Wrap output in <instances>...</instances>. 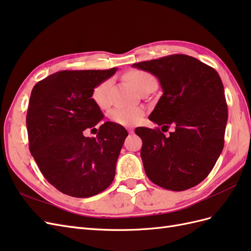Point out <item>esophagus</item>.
<instances>
[{"mask_svg": "<svg viewBox=\"0 0 251 251\" xmlns=\"http://www.w3.org/2000/svg\"><path fill=\"white\" fill-rule=\"evenodd\" d=\"M127 132L130 133V134H133V133H134V128H132V127H127Z\"/></svg>", "mask_w": 251, "mask_h": 251, "instance_id": "1", "label": "esophagus"}]
</instances>
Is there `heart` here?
<instances>
[{"label": "heart", "instance_id": "heart-1", "mask_svg": "<svg viewBox=\"0 0 251 251\" xmlns=\"http://www.w3.org/2000/svg\"><path fill=\"white\" fill-rule=\"evenodd\" d=\"M126 79L140 92L148 86L157 83L156 78L151 73L143 70H132L126 74ZM111 79H107L97 85L92 92V100L100 108H105L109 103V89L111 87ZM111 118L116 124L131 126L138 124L143 116V112L139 108L126 107L116 108L111 112Z\"/></svg>", "mask_w": 251, "mask_h": 251}]
</instances>
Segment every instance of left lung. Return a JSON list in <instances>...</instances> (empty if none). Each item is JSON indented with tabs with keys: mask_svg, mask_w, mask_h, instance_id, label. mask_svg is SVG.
Masks as SVG:
<instances>
[{
	"mask_svg": "<svg viewBox=\"0 0 251 251\" xmlns=\"http://www.w3.org/2000/svg\"><path fill=\"white\" fill-rule=\"evenodd\" d=\"M158 78L163 94L150 120L175 131L139 126L140 156L149 179L170 191L196 186L208 176L224 147L228 110L218 72L193 56L174 54L133 64ZM161 127V128H162Z\"/></svg>",
	"mask_w": 251,
	"mask_h": 251,
	"instance_id": "obj_1",
	"label": "left lung"
}]
</instances>
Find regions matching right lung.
Listing matches in <instances>:
<instances>
[{
  "mask_svg": "<svg viewBox=\"0 0 251 251\" xmlns=\"http://www.w3.org/2000/svg\"><path fill=\"white\" fill-rule=\"evenodd\" d=\"M116 70L59 71L32 89L26 117L29 149L44 177L63 194L88 198L103 192L115 177L126 128L107 121L96 138L83 132L102 120L92 92Z\"/></svg>",
  "mask_w": 251,
  "mask_h": 251,
  "instance_id": "right-lung-1",
  "label": "right lung"
}]
</instances>
